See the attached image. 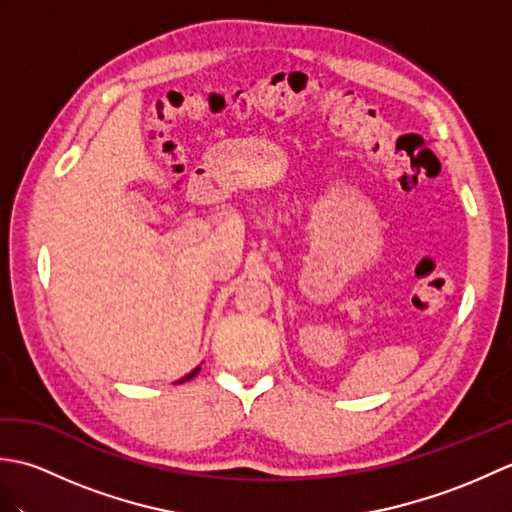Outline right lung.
<instances>
[{
    "mask_svg": "<svg viewBox=\"0 0 512 512\" xmlns=\"http://www.w3.org/2000/svg\"><path fill=\"white\" fill-rule=\"evenodd\" d=\"M198 372H200V367H195V369H193V372H189L187 376H184V378H180V380H178V383H184V380H191V378H193L195 374H198Z\"/></svg>",
    "mask_w": 512,
    "mask_h": 512,
    "instance_id": "right-lung-1",
    "label": "right lung"
}]
</instances>
